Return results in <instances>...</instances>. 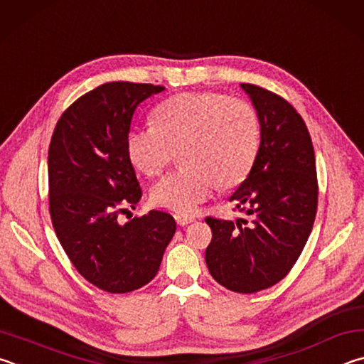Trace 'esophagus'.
Segmentation results:
<instances>
[{"instance_id": "34e87169", "label": "esophagus", "mask_w": 364, "mask_h": 364, "mask_svg": "<svg viewBox=\"0 0 364 364\" xmlns=\"http://www.w3.org/2000/svg\"><path fill=\"white\" fill-rule=\"evenodd\" d=\"M174 219L177 222V225H181V227H186L188 224H192V222L195 220V218H192V215H183V214H176Z\"/></svg>"}]
</instances>
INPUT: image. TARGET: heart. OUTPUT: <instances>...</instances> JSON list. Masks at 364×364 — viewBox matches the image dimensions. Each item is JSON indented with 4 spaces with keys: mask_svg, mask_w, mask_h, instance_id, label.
<instances>
[{
    "mask_svg": "<svg viewBox=\"0 0 364 364\" xmlns=\"http://www.w3.org/2000/svg\"><path fill=\"white\" fill-rule=\"evenodd\" d=\"M153 123L134 126L126 136L131 163L156 176L174 150L186 168L169 172L151 187L153 205L193 214L214 190L238 186L257 156L260 127L256 112L241 100L214 92H182L163 100Z\"/></svg>",
    "mask_w": 364,
    "mask_h": 364,
    "instance_id": "obj_1",
    "label": "heart"
}]
</instances>
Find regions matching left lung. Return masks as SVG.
<instances>
[{"label": "left lung", "mask_w": 364, "mask_h": 364, "mask_svg": "<svg viewBox=\"0 0 364 364\" xmlns=\"http://www.w3.org/2000/svg\"><path fill=\"white\" fill-rule=\"evenodd\" d=\"M256 108L260 145L250 174L230 196L247 219L206 218L211 277L224 288L251 294L288 275L314 227L318 183L315 151L301 114L283 97L241 85Z\"/></svg>", "instance_id": "left-lung-1"}]
</instances>
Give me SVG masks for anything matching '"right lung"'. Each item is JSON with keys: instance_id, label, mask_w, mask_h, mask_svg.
Masks as SVG:
<instances>
[{"instance_id": "right-lung-1", "label": "right lung", "mask_w": 364, "mask_h": 364, "mask_svg": "<svg viewBox=\"0 0 364 364\" xmlns=\"http://www.w3.org/2000/svg\"><path fill=\"white\" fill-rule=\"evenodd\" d=\"M163 86L113 81L70 105L48 151L49 213L57 238L75 269L89 283L123 294L150 283L176 220L150 211L119 224L118 214L142 196L127 156L132 114Z\"/></svg>"}]
</instances>
